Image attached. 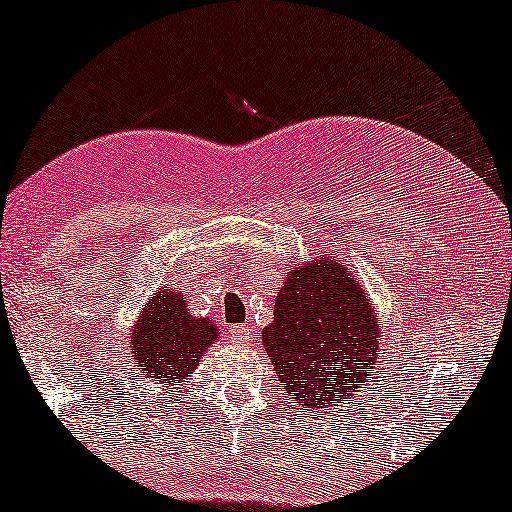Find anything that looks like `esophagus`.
<instances>
[{"label": "esophagus", "mask_w": 512, "mask_h": 512, "mask_svg": "<svg viewBox=\"0 0 512 512\" xmlns=\"http://www.w3.org/2000/svg\"><path fill=\"white\" fill-rule=\"evenodd\" d=\"M251 328L249 326H233L230 328V342L233 345H249Z\"/></svg>", "instance_id": "obj_1"}]
</instances>
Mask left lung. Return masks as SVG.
<instances>
[{"label": "left lung", "mask_w": 512, "mask_h": 512, "mask_svg": "<svg viewBox=\"0 0 512 512\" xmlns=\"http://www.w3.org/2000/svg\"><path fill=\"white\" fill-rule=\"evenodd\" d=\"M380 340L373 298L331 251L291 268L263 328L284 394L314 415L363 389Z\"/></svg>", "instance_id": "left-lung-1"}]
</instances>
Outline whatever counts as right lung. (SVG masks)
<instances>
[{
  "mask_svg": "<svg viewBox=\"0 0 512 512\" xmlns=\"http://www.w3.org/2000/svg\"><path fill=\"white\" fill-rule=\"evenodd\" d=\"M128 335L139 370L167 394L191 380L200 356L219 340V326L207 317H193L181 291L160 286L142 305Z\"/></svg>",
  "mask_w": 512,
  "mask_h": 512,
  "instance_id": "obj_1",
  "label": "right lung"
}]
</instances>
